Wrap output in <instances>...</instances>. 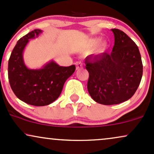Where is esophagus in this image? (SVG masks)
<instances>
[{"label":"esophagus","mask_w":154,"mask_h":154,"mask_svg":"<svg viewBox=\"0 0 154 154\" xmlns=\"http://www.w3.org/2000/svg\"><path fill=\"white\" fill-rule=\"evenodd\" d=\"M75 65H76V69H79L81 68H82V63L80 62H77L75 63Z\"/></svg>","instance_id":"34e87169"}]
</instances>
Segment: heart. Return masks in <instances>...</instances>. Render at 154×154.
<instances>
[{
  "mask_svg": "<svg viewBox=\"0 0 154 154\" xmlns=\"http://www.w3.org/2000/svg\"><path fill=\"white\" fill-rule=\"evenodd\" d=\"M100 39L99 38H92V39H90L88 42V47L89 49H92V48L95 47L96 45H97L98 43L100 42ZM106 48H107V44L105 43V42H102L101 44H100L99 45H98L96 51H97V52L98 53H102L105 51Z\"/></svg>",
  "mask_w": 154,
  "mask_h": 154,
  "instance_id": "b5f03b06",
  "label": "heart"
}]
</instances>
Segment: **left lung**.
<instances>
[{
	"instance_id": "1",
	"label": "left lung",
	"mask_w": 154,
	"mask_h": 154,
	"mask_svg": "<svg viewBox=\"0 0 154 154\" xmlns=\"http://www.w3.org/2000/svg\"><path fill=\"white\" fill-rule=\"evenodd\" d=\"M115 37L112 52L88 57V90L95 102L116 105L129 100L139 86L143 75L141 57L138 47L123 31L111 29Z\"/></svg>"
}]
</instances>
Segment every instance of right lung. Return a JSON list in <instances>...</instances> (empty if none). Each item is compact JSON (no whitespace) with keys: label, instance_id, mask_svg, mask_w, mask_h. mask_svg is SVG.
<instances>
[{"label":"right lung","instance_id":"add662e5","mask_svg":"<svg viewBox=\"0 0 154 154\" xmlns=\"http://www.w3.org/2000/svg\"><path fill=\"white\" fill-rule=\"evenodd\" d=\"M42 32L35 29L18 41L8 60V80L18 99L34 106H44L55 101L64 82L75 71V66H59L54 61L39 69H30L25 65L23 52L29 39Z\"/></svg>","mask_w":154,"mask_h":154}]
</instances>
